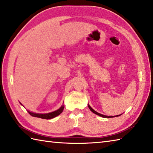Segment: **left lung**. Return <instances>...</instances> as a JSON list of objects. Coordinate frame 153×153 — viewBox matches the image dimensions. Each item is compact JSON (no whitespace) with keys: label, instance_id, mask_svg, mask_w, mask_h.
<instances>
[{"label":"left lung","instance_id":"8db88e82","mask_svg":"<svg viewBox=\"0 0 153 153\" xmlns=\"http://www.w3.org/2000/svg\"><path fill=\"white\" fill-rule=\"evenodd\" d=\"M88 107H89V109H90L93 113H95V114H96V115H99V116L102 117H103V118H111V117H118V116H120V115H117V116H107V115H104L101 114V113H97V111H95V110H94V109H93L91 108V107H90V105H88Z\"/></svg>","mask_w":153,"mask_h":153}]
</instances>
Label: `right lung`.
I'll use <instances>...</instances> for the list:
<instances>
[{
    "instance_id": "add662e5",
    "label": "right lung",
    "mask_w": 153,
    "mask_h": 153,
    "mask_svg": "<svg viewBox=\"0 0 153 153\" xmlns=\"http://www.w3.org/2000/svg\"><path fill=\"white\" fill-rule=\"evenodd\" d=\"M64 109V106L62 105L60 108L58 110L52 112V113H44V114H42V113H32V112L29 111H28L29 113V114L32 115V117H38V118H42V119H50L54 118L56 116L59 115L63 111Z\"/></svg>"
}]
</instances>
